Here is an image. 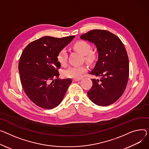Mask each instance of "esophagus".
I'll return each mask as SVG.
<instances>
[{
    "mask_svg": "<svg viewBox=\"0 0 149 149\" xmlns=\"http://www.w3.org/2000/svg\"><path fill=\"white\" fill-rule=\"evenodd\" d=\"M81 80V78H74L73 80H72V81H74V82H75V81H80Z\"/></svg>",
    "mask_w": 149,
    "mask_h": 149,
    "instance_id": "34e87169",
    "label": "esophagus"
}]
</instances>
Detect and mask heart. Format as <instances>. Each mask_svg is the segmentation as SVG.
I'll return each instance as SVG.
<instances>
[{
	"label": "heart",
	"instance_id": "heart-1",
	"mask_svg": "<svg viewBox=\"0 0 149 149\" xmlns=\"http://www.w3.org/2000/svg\"><path fill=\"white\" fill-rule=\"evenodd\" d=\"M73 48L81 53L84 56V60L88 64H92L95 59V54L91 52L92 46L91 44L84 41H80L73 45ZM68 53L66 49H63L57 55L58 62L62 65H65L67 63ZM87 71V68L85 65H77L69 66L64 72L65 77L72 78H79Z\"/></svg>",
	"mask_w": 149,
	"mask_h": 149
}]
</instances>
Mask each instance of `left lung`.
Returning a JSON list of instances; mask_svg holds the SVG:
<instances>
[{
    "label": "left lung",
    "instance_id": "8db88e82",
    "mask_svg": "<svg viewBox=\"0 0 149 149\" xmlns=\"http://www.w3.org/2000/svg\"><path fill=\"white\" fill-rule=\"evenodd\" d=\"M80 38L95 44L98 60L89 73L98 79H91L93 85L87 92L89 99L100 106L115 102L123 93L129 78V59L119 38L105 30L95 29Z\"/></svg>",
    "mask_w": 149,
    "mask_h": 149
}]
</instances>
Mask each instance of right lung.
Returning <instances> with one entry per match:
<instances>
[{
	"instance_id": "obj_1",
	"label": "right lung",
	"mask_w": 149,
	"mask_h": 149,
	"mask_svg": "<svg viewBox=\"0 0 149 149\" xmlns=\"http://www.w3.org/2000/svg\"><path fill=\"white\" fill-rule=\"evenodd\" d=\"M74 38L44 36L24 49L18 63L21 83L28 97L38 107L52 109L63 100L72 80L58 78L57 55Z\"/></svg>"
}]
</instances>
